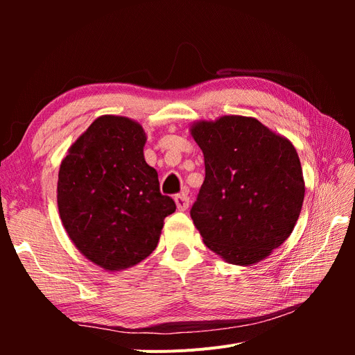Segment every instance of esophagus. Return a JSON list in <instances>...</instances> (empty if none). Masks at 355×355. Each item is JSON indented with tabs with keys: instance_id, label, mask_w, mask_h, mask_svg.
Instances as JSON below:
<instances>
[{
	"instance_id": "1",
	"label": "esophagus",
	"mask_w": 355,
	"mask_h": 355,
	"mask_svg": "<svg viewBox=\"0 0 355 355\" xmlns=\"http://www.w3.org/2000/svg\"><path fill=\"white\" fill-rule=\"evenodd\" d=\"M175 202H176V207L180 211H185L189 207V198L185 194H179L175 197Z\"/></svg>"
}]
</instances>
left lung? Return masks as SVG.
<instances>
[{"instance_id":"8db88e82","label":"left lung","mask_w":355,"mask_h":355,"mask_svg":"<svg viewBox=\"0 0 355 355\" xmlns=\"http://www.w3.org/2000/svg\"><path fill=\"white\" fill-rule=\"evenodd\" d=\"M206 178L191 218L225 262L252 266L292 234L305 180L293 144L253 116L222 115L189 125Z\"/></svg>"}]
</instances>
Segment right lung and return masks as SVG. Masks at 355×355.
<instances>
[{
    "label": "right lung",
    "instance_id": "add662e5",
    "mask_svg": "<svg viewBox=\"0 0 355 355\" xmlns=\"http://www.w3.org/2000/svg\"><path fill=\"white\" fill-rule=\"evenodd\" d=\"M146 133L132 118L102 115L62 159L58 209L68 237L90 262L116 272L158 244L176 204L161 196L158 173L144 155Z\"/></svg>",
    "mask_w": 355,
    "mask_h": 355
}]
</instances>
